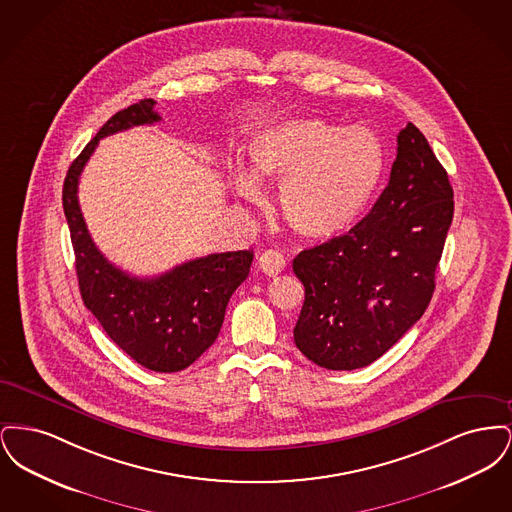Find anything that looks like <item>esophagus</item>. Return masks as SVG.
<instances>
[{
  "label": "esophagus",
  "instance_id": "esophagus-1",
  "mask_svg": "<svg viewBox=\"0 0 512 512\" xmlns=\"http://www.w3.org/2000/svg\"><path fill=\"white\" fill-rule=\"evenodd\" d=\"M259 268L268 274V276H276L286 268V259L280 251L267 249L261 257H259Z\"/></svg>",
  "mask_w": 512,
  "mask_h": 512
}]
</instances>
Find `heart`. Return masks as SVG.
Instances as JSON below:
<instances>
[{
    "label": "heart",
    "instance_id": "1",
    "mask_svg": "<svg viewBox=\"0 0 512 512\" xmlns=\"http://www.w3.org/2000/svg\"><path fill=\"white\" fill-rule=\"evenodd\" d=\"M251 172L232 174L234 192L263 201L259 180L280 182V213L299 238L328 242L349 232L386 171L382 140L365 126L301 117L263 128L247 146Z\"/></svg>",
    "mask_w": 512,
    "mask_h": 512
}]
</instances>
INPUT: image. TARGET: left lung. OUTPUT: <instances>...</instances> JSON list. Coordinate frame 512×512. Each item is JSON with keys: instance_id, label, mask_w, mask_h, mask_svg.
I'll return each mask as SVG.
<instances>
[{"instance_id": "obj_1", "label": "left lung", "mask_w": 512, "mask_h": 512, "mask_svg": "<svg viewBox=\"0 0 512 512\" xmlns=\"http://www.w3.org/2000/svg\"><path fill=\"white\" fill-rule=\"evenodd\" d=\"M451 220L449 176L409 122L397 136L390 182L365 219L293 259L305 286L297 349L328 370L380 359L424 315Z\"/></svg>"}]
</instances>
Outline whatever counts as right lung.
I'll list each match as a JSON object with an SVG mask.
<instances>
[{"label": "right lung", "instance_id": "right-lung-1", "mask_svg": "<svg viewBox=\"0 0 512 512\" xmlns=\"http://www.w3.org/2000/svg\"><path fill=\"white\" fill-rule=\"evenodd\" d=\"M153 99H142L99 128L69 167L63 209L71 230L78 288L84 305L130 359L155 372H178L219 336L226 305L249 274L253 251H228L182 263L153 278H136L99 251L78 205V180L105 136L161 121Z\"/></svg>", "mask_w": 512, "mask_h": 512}]
</instances>
